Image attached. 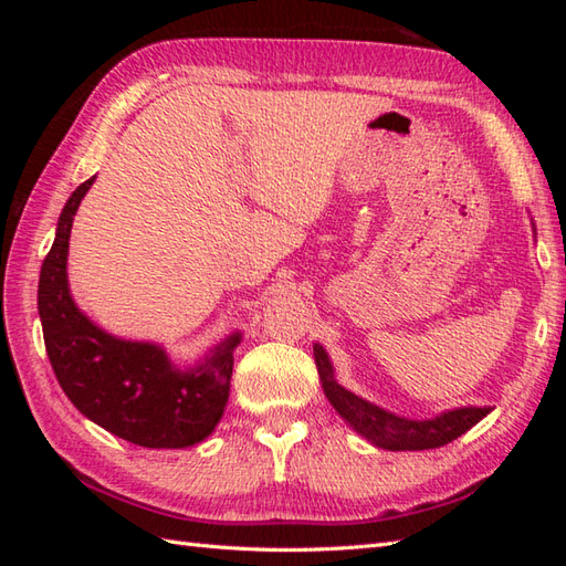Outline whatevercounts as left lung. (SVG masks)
Segmentation results:
<instances>
[{
  "label": "left lung",
  "mask_w": 566,
  "mask_h": 566,
  "mask_svg": "<svg viewBox=\"0 0 566 566\" xmlns=\"http://www.w3.org/2000/svg\"><path fill=\"white\" fill-rule=\"evenodd\" d=\"M314 357L318 367V377L323 381V391H326L328 401L333 403L347 423H350L359 436H365L369 442L384 450H432L442 448L452 440H457L472 426L482 420L489 408H457L430 420H408L401 416H394L381 411L379 406H371L369 401L359 399V396L343 389L338 381L333 379L331 359L321 345H314Z\"/></svg>",
  "instance_id": "obj_1"
}]
</instances>
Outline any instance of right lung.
<instances>
[{
    "instance_id": "add662e5",
    "label": "right lung",
    "mask_w": 566,
    "mask_h": 566,
    "mask_svg": "<svg viewBox=\"0 0 566 566\" xmlns=\"http://www.w3.org/2000/svg\"><path fill=\"white\" fill-rule=\"evenodd\" d=\"M92 182L94 177L72 191L41 264L39 314L48 359L67 399L104 430L140 448H189L223 416L240 335L216 347L199 369L177 371L160 347L116 340L80 314L67 290V240Z\"/></svg>"
}]
</instances>
